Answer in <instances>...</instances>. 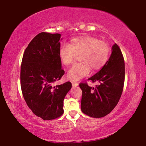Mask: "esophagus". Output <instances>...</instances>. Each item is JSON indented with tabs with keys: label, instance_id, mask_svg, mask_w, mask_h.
Wrapping results in <instances>:
<instances>
[{
	"label": "esophagus",
	"instance_id": "34e87169",
	"mask_svg": "<svg viewBox=\"0 0 146 146\" xmlns=\"http://www.w3.org/2000/svg\"><path fill=\"white\" fill-rule=\"evenodd\" d=\"M78 83L76 82H72V86L73 87H76V86H78Z\"/></svg>",
	"mask_w": 146,
	"mask_h": 146
}]
</instances>
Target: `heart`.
<instances>
[{
  "mask_svg": "<svg viewBox=\"0 0 146 146\" xmlns=\"http://www.w3.org/2000/svg\"><path fill=\"white\" fill-rule=\"evenodd\" d=\"M110 53V45L104 40L90 36L73 38L70 44H64L59 49V57L66 66L70 65L78 55L79 63L70 68L67 77L71 81L79 80L88 75L91 69L100 70L108 60Z\"/></svg>",
  "mask_w": 146,
  "mask_h": 146,
  "instance_id": "1",
  "label": "heart"
}]
</instances>
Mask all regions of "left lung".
I'll use <instances>...</instances> for the list:
<instances>
[{
    "label": "left lung",
    "mask_w": 146,
    "mask_h": 146,
    "mask_svg": "<svg viewBox=\"0 0 146 146\" xmlns=\"http://www.w3.org/2000/svg\"><path fill=\"white\" fill-rule=\"evenodd\" d=\"M124 79V59L119 46L115 44L108 61L98 73L88 78L92 82L98 80L100 84L95 88L86 82L79 84L82 91V111L93 118L105 117L111 112L122 95Z\"/></svg>",
    "instance_id": "8db88e82"
}]
</instances>
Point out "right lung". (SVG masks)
I'll return each mask as SVG.
<instances>
[{
  "instance_id": "1",
  "label": "right lung",
  "mask_w": 146,
  "mask_h": 146,
  "mask_svg": "<svg viewBox=\"0 0 146 146\" xmlns=\"http://www.w3.org/2000/svg\"><path fill=\"white\" fill-rule=\"evenodd\" d=\"M61 35L42 32L24 51L21 67V86L27 105L44 120L63 114L64 100L71 88L70 82L53 86L64 75L59 57Z\"/></svg>"
}]
</instances>
